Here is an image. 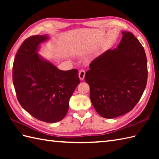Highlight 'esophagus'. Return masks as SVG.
<instances>
[{
    "label": "esophagus",
    "instance_id": "esophagus-1",
    "mask_svg": "<svg viewBox=\"0 0 159 159\" xmlns=\"http://www.w3.org/2000/svg\"><path fill=\"white\" fill-rule=\"evenodd\" d=\"M85 76V71L84 70H80L79 72V77L80 80H83Z\"/></svg>",
    "mask_w": 159,
    "mask_h": 159
}]
</instances>
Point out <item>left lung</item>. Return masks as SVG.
I'll return each instance as SVG.
<instances>
[{
  "label": "left lung",
  "mask_w": 159,
  "mask_h": 159,
  "mask_svg": "<svg viewBox=\"0 0 159 159\" xmlns=\"http://www.w3.org/2000/svg\"><path fill=\"white\" fill-rule=\"evenodd\" d=\"M117 48L107 50L90 63L85 80L90 99L100 116L115 118L133 109L146 87L147 59L133 33L123 31Z\"/></svg>",
  "instance_id": "8db88e82"
}]
</instances>
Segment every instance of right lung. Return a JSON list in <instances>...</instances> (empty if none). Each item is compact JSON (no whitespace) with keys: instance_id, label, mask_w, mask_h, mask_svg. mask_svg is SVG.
<instances>
[{"instance_id":"1","label":"right lung","mask_w":159,"mask_h":159,"mask_svg":"<svg viewBox=\"0 0 159 159\" xmlns=\"http://www.w3.org/2000/svg\"><path fill=\"white\" fill-rule=\"evenodd\" d=\"M47 35L24 41L13 65V83L20 105L36 119L48 123L63 120L69 100L80 83L76 69L61 70L38 53Z\"/></svg>"}]
</instances>
